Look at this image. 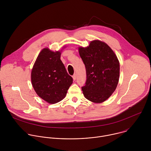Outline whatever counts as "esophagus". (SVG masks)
I'll return each mask as SVG.
<instances>
[{"mask_svg":"<svg viewBox=\"0 0 151 151\" xmlns=\"http://www.w3.org/2000/svg\"><path fill=\"white\" fill-rule=\"evenodd\" d=\"M72 78H73V79L74 81H75V80L76 79V75H75V74L73 75L72 76Z\"/></svg>","mask_w":151,"mask_h":151,"instance_id":"obj_1","label":"esophagus"}]
</instances>
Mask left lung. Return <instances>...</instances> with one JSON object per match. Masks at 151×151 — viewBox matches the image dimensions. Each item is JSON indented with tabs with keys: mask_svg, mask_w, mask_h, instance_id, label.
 <instances>
[{
	"mask_svg": "<svg viewBox=\"0 0 151 151\" xmlns=\"http://www.w3.org/2000/svg\"><path fill=\"white\" fill-rule=\"evenodd\" d=\"M86 69L87 81L82 87L84 97L101 103L115 91L119 79V62L116 55L105 42L94 40L87 47H78Z\"/></svg>",
	"mask_w": 151,
	"mask_h": 151,
	"instance_id": "obj_1",
	"label": "left lung"
}]
</instances>
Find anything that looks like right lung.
I'll use <instances>...</instances> for the list:
<instances>
[{"label":"right lung","mask_w":151,"mask_h":151,"mask_svg":"<svg viewBox=\"0 0 151 151\" xmlns=\"http://www.w3.org/2000/svg\"><path fill=\"white\" fill-rule=\"evenodd\" d=\"M60 51H52L48 48L39 52L31 72V81L37 96L50 104L61 101L73 83L60 60Z\"/></svg>","instance_id":"add662e5"}]
</instances>
